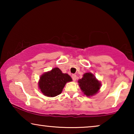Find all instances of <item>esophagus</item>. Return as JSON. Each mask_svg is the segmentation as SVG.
Returning <instances> with one entry per match:
<instances>
[{
	"mask_svg": "<svg viewBox=\"0 0 134 134\" xmlns=\"http://www.w3.org/2000/svg\"><path fill=\"white\" fill-rule=\"evenodd\" d=\"M72 80H74V81H76V79H77V76L76 74H72Z\"/></svg>",
	"mask_w": 134,
	"mask_h": 134,
	"instance_id": "34e87169",
	"label": "esophagus"
}]
</instances>
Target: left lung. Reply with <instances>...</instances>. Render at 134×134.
Masks as SVG:
<instances>
[{
	"mask_svg": "<svg viewBox=\"0 0 134 134\" xmlns=\"http://www.w3.org/2000/svg\"><path fill=\"white\" fill-rule=\"evenodd\" d=\"M79 86L82 93L88 97L97 94L101 87V83L91 72H86L81 79L78 80Z\"/></svg>",
	"mask_w": 134,
	"mask_h": 134,
	"instance_id": "left-lung-1",
	"label": "left lung"
}]
</instances>
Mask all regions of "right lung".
<instances>
[{"instance_id": "right-lung-1", "label": "right lung", "mask_w": 134, "mask_h": 134, "mask_svg": "<svg viewBox=\"0 0 134 134\" xmlns=\"http://www.w3.org/2000/svg\"><path fill=\"white\" fill-rule=\"evenodd\" d=\"M72 80L69 75L63 73L58 68H54L40 76L38 88L44 96L52 98L61 94L66 83Z\"/></svg>"}]
</instances>
